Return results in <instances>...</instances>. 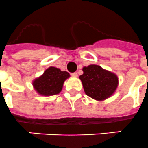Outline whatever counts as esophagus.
<instances>
[{"mask_svg":"<svg viewBox=\"0 0 148 148\" xmlns=\"http://www.w3.org/2000/svg\"><path fill=\"white\" fill-rule=\"evenodd\" d=\"M71 75H72L73 77H77L78 74H77V73H73L71 74Z\"/></svg>","mask_w":148,"mask_h":148,"instance_id":"esophagus-1","label":"esophagus"}]
</instances>
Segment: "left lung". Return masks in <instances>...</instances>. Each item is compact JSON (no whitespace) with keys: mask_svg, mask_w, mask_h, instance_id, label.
<instances>
[{"mask_svg":"<svg viewBox=\"0 0 148 148\" xmlns=\"http://www.w3.org/2000/svg\"><path fill=\"white\" fill-rule=\"evenodd\" d=\"M83 74L79 76L84 91L88 96L97 101L109 98L115 92L119 79L117 75L98 65H90L82 69Z\"/></svg>","mask_w":148,"mask_h":148,"instance_id":"obj_1","label":"left lung"}]
</instances>
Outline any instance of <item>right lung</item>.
Returning <instances> with one entry per match:
<instances>
[{"label": "right lung", "instance_id": "obj_1", "mask_svg": "<svg viewBox=\"0 0 148 148\" xmlns=\"http://www.w3.org/2000/svg\"><path fill=\"white\" fill-rule=\"evenodd\" d=\"M69 77V74L67 72L51 66L33 82V86L40 95L46 96L53 95L62 91L63 82Z\"/></svg>", "mask_w": 148, "mask_h": 148}]
</instances>
